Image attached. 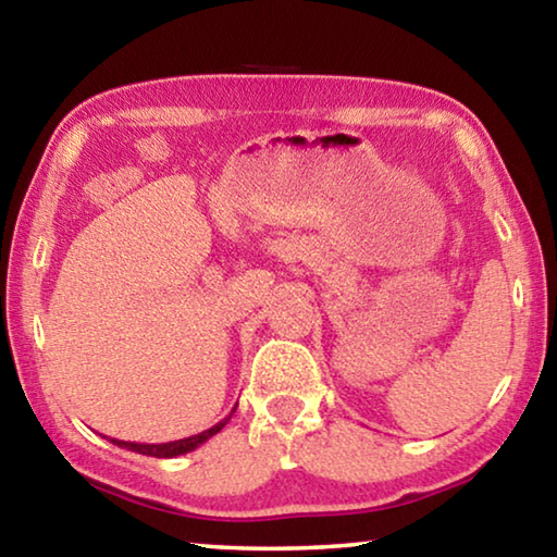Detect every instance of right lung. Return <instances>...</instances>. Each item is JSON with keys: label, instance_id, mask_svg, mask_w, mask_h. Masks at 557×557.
I'll return each instance as SVG.
<instances>
[{"label": "right lung", "instance_id": "1", "mask_svg": "<svg viewBox=\"0 0 557 557\" xmlns=\"http://www.w3.org/2000/svg\"><path fill=\"white\" fill-rule=\"evenodd\" d=\"M238 408V405H235ZM235 408L231 410V414L235 412ZM228 418H223L221 422H215L213 428L199 432V435H191V437H184V440H174V442H162V445H143V442H122V440H110L112 445L117 447H125L129 451H137V455H147V457H157V459H169V457H178V455H186V451H194L199 445H203L206 440H211L213 435H219V432L228 425Z\"/></svg>", "mask_w": 557, "mask_h": 557}]
</instances>
